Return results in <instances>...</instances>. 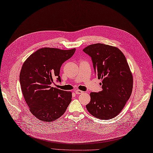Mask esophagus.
Instances as JSON below:
<instances>
[{
    "instance_id": "1",
    "label": "esophagus",
    "mask_w": 153,
    "mask_h": 153,
    "mask_svg": "<svg viewBox=\"0 0 153 153\" xmlns=\"http://www.w3.org/2000/svg\"><path fill=\"white\" fill-rule=\"evenodd\" d=\"M83 92H84L83 91H81V90H79V89L75 91V93H76V94H82Z\"/></svg>"
}]
</instances>
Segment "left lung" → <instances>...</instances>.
<instances>
[{"label":"left lung","instance_id":"1","mask_svg":"<svg viewBox=\"0 0 153 153\" xmlns=\"http://www.w3.org/2000/svg\"><path fill=\"white\" fill-rule=\"evenodd\" d=\"M83 51L92 58L102 89L90 94L87 110L101 120L113 118L123 110L133 89V75L125 56L118 48L103 43L89 45Z\"/></svg>","mask_w":153,"mask_h":153}]
</instances>
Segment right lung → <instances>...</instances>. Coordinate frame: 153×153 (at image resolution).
I'll use <instances>...</instances> for the list:
<instances>
[{
  "label": "right lung",
  "instance_id": "add662e5",
  "mask_svg": "<svg viewBox=\"0 0 153 153\" xmlns=\"http://www.w3.org/2000/svg\"><path fill=\"white\" fill-rule=\"evenodd\" d=\"M76 48L64 50L43 48L23 64L20 82L30 111L36 118L51 122L61 117L72 100V92L51 86L53 79L61 82L60 68L74 54Z\"/></svg>",
  "mask_w": 153,
  "mask_h": 153
}]
</instances>
